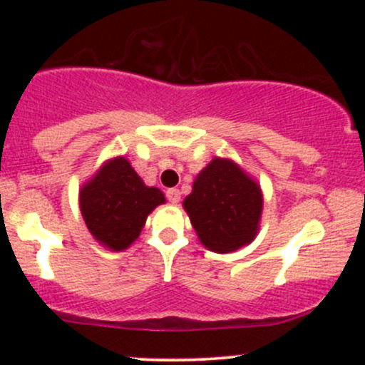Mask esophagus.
<instances>
[{
    "mask_svg": "<svg viewBox=\"0 0 365 365\" xmlns=\"http://www.w3.org/2000/svg\"><path fill=\"white\" fill-rule=\"evenodd\" d=\"M166 199H168L171 204H178L180 202V190H178V188H168V190H166Z\"/></svg>",
    "mask_w": 365,
    "mask_h": 365,
    "instance_id": "34e87169",
    "label": "esophagus"
}]
</instances>
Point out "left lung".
I'll return each instance as SVG.
<instances>
[{"instance_id": "1", "label": "left lung", "mask_w": 365, "mask_h": 365, "mask_svg": "<svg viewBox=\"0 0 365 365\" xmlns=\"http://www.w3.org/2000/svg\"><path fill=\"white\" fill-rule=\"evenodd\" d=\"M200 242L212 252H233L254 240L262 211L261 188L235 163L215 158L183 200Z\"/></svg>"}]
</instances>
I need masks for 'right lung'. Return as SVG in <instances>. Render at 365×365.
I'll return each instance as SVG.
<instances>
[{"label": "right lung", "instance_id": "right-lung-1", "mask_svg": "<svg viewBox=\"0 0 365 365\" xmlns=\"http://www.w3.org/2000/svg\"><path fill=\"white\" fill-rule=\"evenodd\" d=\"M163 202V192L145 187L125 158L106 163L81 192L87 228L113 250L127 249L140 235L149 212Z\"/></svg>", "mask_w": 365, "mask_h": 365}]
</instances>
